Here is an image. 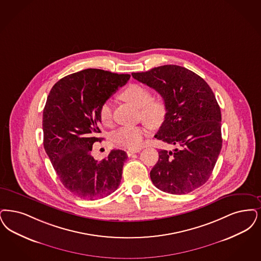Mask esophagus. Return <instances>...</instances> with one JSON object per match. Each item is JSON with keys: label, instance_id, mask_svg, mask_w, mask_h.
<instances>
[{"label": "esophagus", "instance_id": "obj_1", "mask_svg": "<svg viewBox=\"0 0 261 261\" xmlns=\"http://www.w3.org/2000/svg\"><path fill=\"white\" fill-rule=\"evenodd\" d=\"M140 151H141V149H128V150H127V155H128V156H131V155H133L134 153L140 152Z\"/></svg>", "mask_w": 261, "mask_h": 261}]
</instances>
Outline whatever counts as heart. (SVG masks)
I'll list each match as a JSON object with an SVG mask.
<instances>
[{
    "label": "heart",
    "mask_w": 261,
    "mask_h": 261,
    "mask_svg": "<svg viewBox=\"0 0 261 261\" xmlns=\"http://www.w3.org/2000/svg\"><path fill=\"white\" fill-rule=\"evenodd\" d=\"M120 98L129 104L139 109L140 116L148 125H159L167 113L165 102L160 98H151L150 90L141 84L128 85L120 93ZM99 117L105 125H110L113 120V110L110 103H104L100 107ZM146 129L142 126L121 127L113 135L115 145L127 147L129 149H138L143 145Z\"/></svg>",
    "instance_id": "1"
}]
</instances>
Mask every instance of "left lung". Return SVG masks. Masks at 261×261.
Wrapping results in <instances>:
<instances>
[{
  "label": "left lung",
  "mask_w": 261,
  "mask_h": 261,
  "mask_svg": "<svg viewBox=\"0 0 261 261\" xmlns=\"http://www.w3.org/2000/svg\"><path fill=\"white\" fill-rule=\"evenodd\" d=\"M132 76L163 98L167 113L154 137L177 146L158 151L159 159L150 171L153 185L171 194L200 188L212 175L222 146L221 114L213 90L198 74L177 65Z\"/></svg>",
  "instance_id": "8db88e82"
}]
</instances>
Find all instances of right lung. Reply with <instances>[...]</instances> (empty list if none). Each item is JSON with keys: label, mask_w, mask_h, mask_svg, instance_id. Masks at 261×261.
<instances>
[{"label": "right lung", "mask_w": 261, "mask_h": 261, "mask_svg": "<svg viewBox=\"0 0 261 261\" xmlns=\"http://www.w3.org/2000/svg\"><path fill=\"white\" fill-rule=\"evenodd\" d=\"M130 79L86 69L53 85L42 114L43 146L63 186L75 196L104 198L119 187L127 153L113 149L98 162L91 154L101 130L99 110Z\"/></svg>", "instance_id": "1"}]
</instances>
